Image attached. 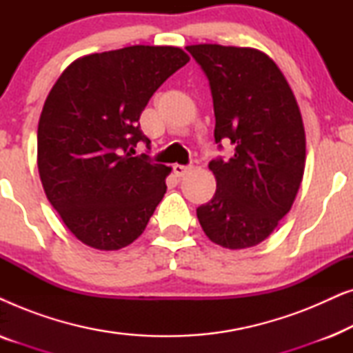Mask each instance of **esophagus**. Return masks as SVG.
Segmentation results:
<instances>
[{"label": "esophagus", "instance_id": "esophagus-1", "mask_svg": "<svg viewBox=\"0 0 353 353\" xmlns=\"http://www.w3.org/2000/svg\"><path fill=\"white\" fill-rule=\"evenodd\" d=\"M191 170H192L191 165H180V163H175V165H173V173H175L176 176H185Z\"/></svg>", "mask_w": 353, "mask_h": 353}]
</instances>
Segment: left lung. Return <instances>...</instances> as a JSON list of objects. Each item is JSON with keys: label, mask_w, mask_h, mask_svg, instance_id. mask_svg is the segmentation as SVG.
I'll return each mask as SVG.
<instances>
[{"label": "left lung", "mask_w": 353, "mask_h": 353, "mask_svg": "<svg viewBox=\"0 0 353 353\" xmlns=\"http://www.w3.org/2000/svg\"><path fill=\"white\" fill-rule=\"evenodd\" d=\"M209 80L215 143L234 146L209 167L216 191L197 207L212 243L248 249L267 239L291 210L305 167V132L291 86L278 65L254 48L186 46Z\"/></svg>", "instance_id": "left-lung-1"}]
</instances>
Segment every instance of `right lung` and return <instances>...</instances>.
Here are the masks:
<instances>
[{
    "mask_svg": "<svg viewBox=\"0 0 353 353\" xmlns=\"http://www.w3.org/2000/svg\"><path fill=\"white\" fill-rule=\"evenodd\" d=\"M190 56L173 46H128L72 62L38 123V172L48 201L77 239L99 250L132 244L165 194L172 168L148 154L139 115Z\"/></svg>",
    "mask_w": 353,
    "mask_h": 353,
    "instance_id": "obj_1",
    "label": "right lung"
}]
</instances>
